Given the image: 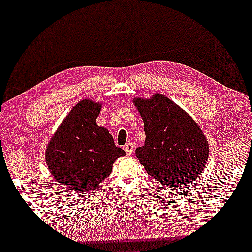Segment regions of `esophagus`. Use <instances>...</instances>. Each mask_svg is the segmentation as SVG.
<instances>
[{
    "label": "esophagus",
    "mask_w": 252,
    "mask_h": 252,
    "mask_svg": "<svg viewBox=\"0 0 252 252\" xmlns=\"http://www.w3.org/2000/svg\"><path fill=\"white\" fill-rule=\"evenodd\" d=\"M125 150L126 151L127 155H132L133 154V150H134V143L132 142H127L126 145L125 146Z\"/></svg>",
    "instance_id": "esophagus-1"
}]
</instances>
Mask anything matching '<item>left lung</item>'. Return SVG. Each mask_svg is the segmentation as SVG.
<instances>
[{"instance_id":"8db88e82","label":"left lung","mask_w":252,"mask_h":252,"mask_svg":"<svg viewBox=\"0 0 252 252\" xmlns=\"http://www.w3.org/2000/svg\"><path fill=\"white\" fill-rule=\"evenodd\" d=\"M145 123L146 141L135 155L151 177L168 189L197 179L209 157V145L193 119L161 94L135 98Z\"/></svg>"}]
</instances>
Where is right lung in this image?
Segmentation results:
<instances>
[{"instance_id":"add662e5","label":"right lung","mask_w":252,"mask_h":252,"mask_svg":"<svg viewBox=\"0 0 252 252\" xmlns=\"http://www.w3.org/2000/svg\"><path fill=\"white\" fill-rule=\"evenodd\" d=\"M101 106L83 99L69 112L46 150L48 168L56 181L71 190L92 191L109 176L115 159L126 151L97 126Z\"/></svg>"}]
</instances>
